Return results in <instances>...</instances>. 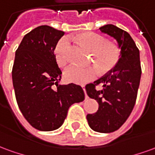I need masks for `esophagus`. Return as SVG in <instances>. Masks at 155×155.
Returning a JSON list of instances; mask_svg holds the SVG:
<instances>
[{
  "label": "esophagus",
  "instance_id": "esophagus-1",
  "mask_svg": "<svg viewBox=\"0 0 155 155\" xmlns=\"http://www.w3.org/2000/svg\"><path fill=\"white\" fill-rule=\"evenodd\" d=\"M82 88H83V91H84V94H85V95H84V98H85V100H87V99H88V95H87V94H86V93H85V90H84V86H82Z\"/></svg>",
  "mask_w": 155,
  "mask_h": 155
}]
</instances>
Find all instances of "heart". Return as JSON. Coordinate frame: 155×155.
<instances>
[{"instance_id":"b5f03b06","label":"heart","mask_w":155,"mask_h":155,"mask_svg":"<svg viewBox=\"0 0 155 155\" xmlns=\"http://www.w3.org/2000/svg\"><path fill=\"white\" fill-rule=\"evenodd\" d=\"M74 39L77 40L93 52L94 60L101 72L104 73L114 67L120 59V49L117 45L107 42L102 35L94 32H85L75 35ZM70 41L67 39H62L55 46V58L58 64L64 66L69 62ZM98 74L97 69L94 66L82 67L73 64L68 67L64 72V79L71 83L83 84L94 80Z\"/></svg>"}]
</instances>
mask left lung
<instances>
[{"mask_svg":"<svg viewBox=\"0 0 155 155\" xmlns=\"http://www.w3.org/2000/svg\"><path fill=\"white\" fill-rule=\"evenodd\" d=\"M100 30L117 41L120 57L113 70L85 86L88 96L99 104L97 112L86 118L94 131L111 133L122 126L135 104L141 77L140 51L130 34L116 25L108 24ZM99 84H103L102 91L95 90Z\"/></svg>","mask_w":155,"mask_h":155,"instance_id":"1","label":"left lung"}]
</instances>
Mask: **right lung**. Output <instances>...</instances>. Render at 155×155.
Masks as SVG:
<instances>
[{
	"label": "right lung",
	"mask_w": 155,
	"mask_h": 155,
	"mask_svg": "<svg viewBox=\"0 0 155 155\" xmlns=\"http://www.w3.org/2000/svg\"><path fill=\"white\" fill-rule=\"evenodd\" d=\"M63 35L64 31L41 25L23 37L15 51L12 81L16 101L25 120L41 131L59 129L71 104L84 99L80 85L59 84L62 72L54 51Z\"/></svg>",
	"instance_id": "right-lung-1"
}]
</instances>
